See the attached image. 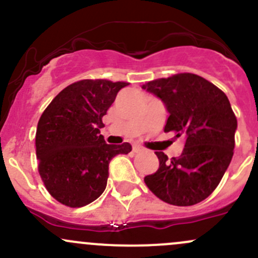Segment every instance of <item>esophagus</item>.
Returning a JSON list of instances; mask_svg holds the SVG:
<instances>
[{"label": "esophagus", "instance_id": "34e87169", "mask_svg": "<svg viewBox=\"0 0 258 258\" xmlns=\"http://www.w3.org/2000/svg\"><path fill=\"white\" fill-rule=\"evenodd\" d=\"M143 150H144V149L141 148V146H139V145H134V146H133V151L137 152V154H138V152L143 151Z\"/></svg>", "mask_w": 258, "mask_h": 258}]
</instances>
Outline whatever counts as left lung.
Here are the masks:
<instances>
[{
	"label": "left lung",
	"instance_id": "obj_1",
	"mask_svg": "<svg viewBox=\"0 0 258 258\" xmlns=\"http://www.w3.org/2000/svg\"><path fill=\"white\" fill-rule=\"evenodd\" d=\"M165 104V132L185 137L178 157L157 151L159 170L144 178L149 189L168 204L188 207L218 187L231 162L237 120L225 93L195 74H177L143 85Z\"/></svg>",
	"mask_w": 258,
	"mask_h": 258
}]
</instances>
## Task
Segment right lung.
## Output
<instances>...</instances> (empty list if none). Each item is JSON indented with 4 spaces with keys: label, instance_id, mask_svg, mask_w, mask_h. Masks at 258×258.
<instances>
[{
    "label": "right lung",
    "instance_id": "obj_1",
    "mask_svg": "<svg viewBox=\"0 0 258 258\" xmlns=\"http://www.w3.org/2000/svg\"><path fill=\"white\" fill-rule=\"evenodd\" d=\"M128 82L82 80L63 88L38 121L35 148L40 177L57 202L87 206L104 192L110 160L132 145H108L102 118Z\"/></svg>",
    "mask_w": 258,
    "mask_h": 258
}]
</instances>
